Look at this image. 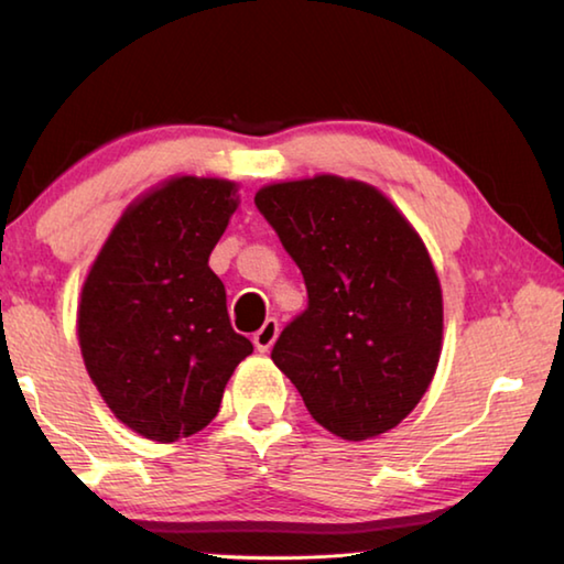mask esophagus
Here are the masks:
<instances>
[{
    "instance_id": "1",
    "label": "esophagus",
    "mask_w": 564,
    "mask_h": 564,
    "mask_svg": "<svg viewBox=\"0 0 564 564\" xmlns=\"http://www.w3.org/2000/svg\"><path fill=\"white\" fill-rule=\"evenodd\" d=\"M275 338H279V321L269 318L259 330L253 333V346L259 348V352H269Z\"/></svg>"
}]
</instances>
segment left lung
<instances>
[{"label":"left lung","instance_id":"left-lung-1","mask_svg":"<svg viewBox=\"0 0 564 564\" xmlns=\"http://www.w3.org/2000/svg\"><path fill=\"white\" fill-rule=\"evenodd\" d=\"M256 206L308 289L273 362L333 435L358 443L388 433L425 395L443 350V291L423 238L356 178L269 184Z\"/></svg>","mask_w":564,"mask_h":564}]
</instances>
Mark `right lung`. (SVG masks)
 Returning a JSON list of instances; mask_svg holds the SVG:
<instances>
[{"mask_svg": "<svg viewBox=\"0 0 564 564\" xmlns=\"http://www.w3.org/2000/svg\"><path fill=\"white\" fill-rule=\"evenodd\" d=\"M226 178L174 176L127 206L82 285L76 333L91 383L123 425L176 443L212 423L253 346L208 269L238 206Z\"/></svg>", "mask_w": 564, "mask_h": 564, "instance_id": "1", "label": "right lung"}]
</instances>
